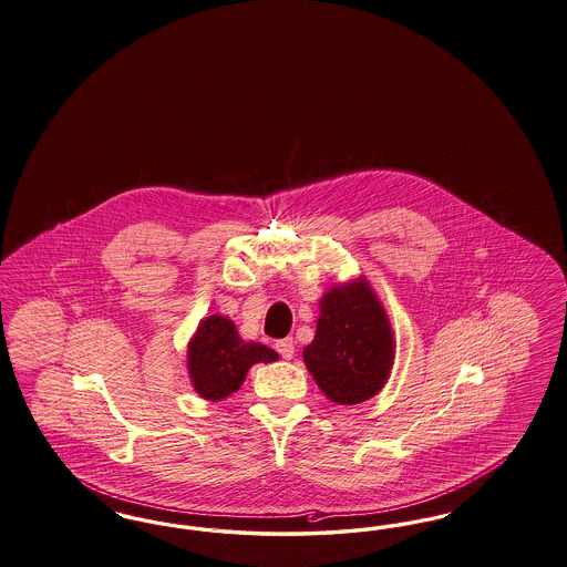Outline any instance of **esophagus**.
<instances>
[{
  "label": "esophagus",
  "instance_id": "34e87169",
  "mask_svg": "<svg viewBox=\"0 0 567 567\" xmlns=\"http://www.w3.org/2000/svg\"><path fill=\"white\" fill-rule=\"evenodd\" d=\"M276 352L282 357V359H293L295 354V341L293 338H285V340L276 341Z\"/></svg>",
  "mask_w": 567,
  "mask_h": 567
}]
</instances>
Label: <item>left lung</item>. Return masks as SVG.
Wrapping results in <instances>:
<instances>
[{
    "label": "left lung",
    "mask_w": 567,
    "mask_h": 567,
    "mask_svg": "<svg viewBox=\"0 0 567 567\" xmlns=\"http://www.w3.org/2000/svg\"><path fill=\"white\" fill-rule=\"evenodd\" d=\"M394 359L390 322L367 282L322 297L315 341L303 363L329 401L357 405L378 394Z\"/></svg>",
    "instance_id": "obj_1"
}]
</instances>
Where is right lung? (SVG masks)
Masks as SVG:
<instances>
[{
	"label": "right lung",
	"instance_id": "obj_1",
	"mask_svg": "<svg viewBox=\"0 0 567 567\" xmlns=\"http://www.w3.org/2000/svg\"><path fill=\"white\" fill-rule=\"evenodd\" d=\"M276 359L272 348L240 340L234 322L224 317L204 318L187 348L192 384L208 401H221L236 392L252 364Z\"/></svg>",
	"mask_w": 567,
	"mask_h": 567
}]
</instances>
